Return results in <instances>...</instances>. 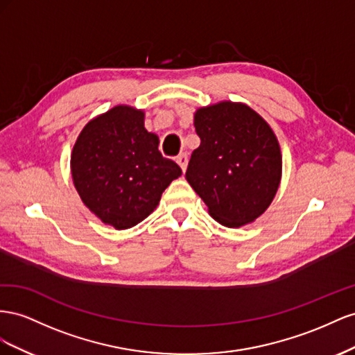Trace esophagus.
Listing matches in <instances>:
<instances>
[{"label": "esophagus", "mask_w": 355, "mask_h": 355, "mask_svg": "<svg viewBox=\"0 0 355 355\" xmlns=\"http://www.w3.org/2000/svg\"><path fill=\"white\" fill-rule=\"evenodd\" d=\"M177 164L181 166V169H183V172H184L186 168H187V164H189L187 155H186V153H180V155L177 156Z\"/></svg>", "instance_id": "esophagus-1"}]
</instances>
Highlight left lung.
Segmentation results:
<instances>
[{
	"instance_id": "left-lung-1",
	"label": "left lung",
	"mask_w": 355,
	"mask_h": 355,
	"mask_svg": "<svg viewBox=\"0 0 355 355\" xmlns=\"http://www.w3.org/2000/svg\"><path fill=\"white\" fill-rule=\"evenodd\" d=\"M200 146L186 178L220 225L239 227L266 211L281 180L275 134L254 110L225 101L195 114Z\"/></svg>"
}]
</instances>
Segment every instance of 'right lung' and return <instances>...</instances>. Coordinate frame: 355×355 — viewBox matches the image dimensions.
I'll list each match as a JSON object with an SVG mask.
<instances>
[{"label": "right lung", "instance_id": "1", "mask_svg": "<svg viewBox=\"0 0 355 355\" xmlns=\"http://www.w3.org/2000/svg\"><path fill=\"white\" fill-rule=\"evenodd\" d=\"M144 128V113L119 105L94 119L71 156L74 186L85 205L107 225L137 226L155 211L164 190L181 175Z\"/></svg>", "mask_w": 355, "mask_h": 355}]
</instances>
